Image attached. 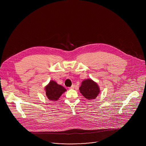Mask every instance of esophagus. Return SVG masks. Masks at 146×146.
Returning a JSON list of instances; mask_svg holds the SVG:
<instances>
[{
    "instance_id": "34e87169",
    "label": "esophagus",
    "mask_w": 146,
    "mask_h": 146,
    "mask_svg": "<svg viewBox=\"0 0 146 146\" xmlns=\"http://www.w3.org/2000/svg\"><path fill=\"white\" fill-rule=\"evenodd\" d=\"M75 85H72L70 88V89H74V88H75Z\"/></svg>"
}]
</instances>
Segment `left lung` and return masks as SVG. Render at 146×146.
<instances>
[{
    "label": "left lung",
    "instance_id": "left-lung-1",
    "mask_svg": "<svg viewBox=\"0 0 146 146\" xmlns=\"http://www.w3.org/2000/svg\"><path fill=\"white\" fill-rule=\"evenodd\" d=\"M79 90L84 97L89 100L95 99L100 93L99 85L91 79L84 80Z\"/></svg>",
    "mask_w": 146,
    "mask_h": 146
}]
</instances>
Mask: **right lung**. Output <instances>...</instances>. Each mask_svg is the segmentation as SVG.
I'll list each match as a JSON object with an SVG mask.
<instances>
[{
    "label": "right lung",
    "mask_w": 146,
    "mask_h": 146,
    "mask_svg": "<svg viewBox=\"0 0 146 146\" xmlns=\"http://www.w3.org/2000/svg\"><path fill=\"white\" fill-rule=\"evenodd\" d=\"M67 90L61 85L57 83L54 80H51L45 87L46 97L53 101H57L64 92Z\"/></svg>",
    "instance_id": "right-lung-1"
}]
</instances>
